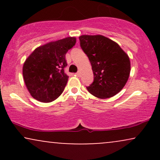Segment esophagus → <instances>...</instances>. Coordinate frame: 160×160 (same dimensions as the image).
Wrapping results in <instances>:
<instances>
[{
  "mask_svg": "<svg viewBox=\"0 0 160 160\" xmlns=\"http://www.w3.org/2000/svg\"><path fill=\"white\" fill-rule=\"evenodd\" d=\"M77 76H78V77H80V76H81V72H80V71H78V73H77Z\"/></svg>",
  "mask_w": 160,
  "mask_h": 160,
  "instance_id": "obj_1",
  "label": "esophagus"
}]
</instances>
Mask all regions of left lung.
I'll return each mask as SVG.
<instances>
[{
	"label": "left lung",
	"mask_w": 160,
	"mask_h": 160,
	"mask_svg": "<svg viewBox=\"0 0 160 160\" xmlns=\"http://www.w3.org/2000/svg\"><path fill=\"white\" fill-rule=\"evenodd\" d=\"M79 39L94 74V81L86 87L87 90L98 98L114 96L129 77V57L118 43L103 35H81Z\"/></svg>",
	"instance_id": "8db88e82"
}]
</instances>
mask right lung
<instances>
[{
    "mask_svg": "<svg viewBox=\"0 0 160 160\" xmlns=\"http://www.w3.org/2000/svg\"><path fill=\"white\" fill-rule=\"evenodd\" d=\"M76 43L68 37L37 47L24 62L22 74L29 93L41 102H53L63 92L68 80L64 68L65 54Z\"/></svg>",
    "mask_w": 160,
    "mask_h": 160,
    "instance_id": "right-lung-1",
    "label": "right lung"
}]
</instances>
